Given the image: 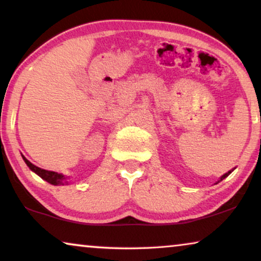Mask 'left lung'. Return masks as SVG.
<instances>
[{"mask_svg":"<svg viewBox=\"0 0 261 261\" xmlns=\"http://www.w3.org/2000/svg\"><path fill=\"white\" fill-rule=\"evenodd\" d=\"M231 171H233V170H231ZM231 171H228V172H227V173H224V174H223V176H222V177H221V180H222V179H224V178H226V177L228 176V174H229V173L231 172Z\"/></svg>","mask_w":261,"mask_h":261,"instance_id":"left-lung-1","label":"left lung"}]
</instances>
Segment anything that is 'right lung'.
Here are the masks:
<instances>
[{
    "mask_svg": "<svg viewBox=\"0 0 261 261\" xmlns=\"http://www.w3.org/2000/svg\"><path fill=\"white\" fill-rule=\"evenodd\" d=\"M22 158L24 160V163L27 164V166L30 167V169L33 171L38 174V176H40L42 179H45L46 181H48L49 184H53V185H64V183H67V181H64L65 179V177L63 176V174L60 173H57V172H53V171H47V170H44V169H40V167L35 166L32 164L31 162H28V160L24 158L22 155Z\"/></svg>",
    "mask_w": 261,
    "mask_h": 261,
    "instance_id": "right-lung-1",
    "label": "right lung"
}]
</instances>
